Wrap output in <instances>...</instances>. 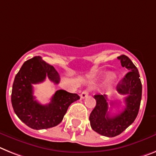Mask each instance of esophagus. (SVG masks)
<instances>
[{
	"label": "esophagus",
	"instance_id": "obj_1",
	"mask_svg": "<svg viewBox=\"0 0 156 156\" xmlns=\"http://www.w3.org/2000/svg\"><path fill=\"white\" fill-rule=\"evenodd\" d=\"M88 94H89V92H88V91H87V90H84V91H82V94H80L81 98H86V97L88 96Z\"/></svg>",
	"mask_w": 156,
	"mask_h": 156
}]
</instances>
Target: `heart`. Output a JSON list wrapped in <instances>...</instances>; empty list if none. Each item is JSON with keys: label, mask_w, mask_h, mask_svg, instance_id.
I'll list each match as a JSON object with an SVG mask.
<instances>
[{"label": "heart", "mask_w": 156, "mask_h": 156, "mask_svg": "<svg viewBox=\"0 0 156 156\" xmlns=\"http://www.w3.org/2000/svg\"><path fill=\"white\" fill-rule=\"evenodd\" d=\"M112 73H108V74H106V78H112Z\"/></svg>", "instance_id": "b5f03b06"}]
</instances>
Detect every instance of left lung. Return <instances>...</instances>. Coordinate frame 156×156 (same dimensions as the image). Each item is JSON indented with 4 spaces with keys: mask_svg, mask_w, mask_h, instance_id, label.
<instances>
[{
    "mask_svg": "<svg viewBox=\"0 0 156 156\" xmlns=\"http://www.w3.org/2000/svg\"><path fill=\"white\" fill-rule=\"evenodd\" d=\"M117 58L120 60L121 66L129 70L116 86L117 92L126 96L125 108L118 114L111 116L108 112L107 96L98 94L94 96L96 106L90 115V126L93 130L107 137L118 136L134 122L138 115L142 97V84L136 66L125 55Z\"/></svg>",
    "mask_w": 156,
    "mask_h": 156,
    "instance_id": "left-lung-1",
    "label": "left lung"
}]
</instances>
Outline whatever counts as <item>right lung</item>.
<instances>
[{"instance_id": "1", "label": "right lung", "mask_w": 156, "mask_h": 156, "mask_svg": "<svg viewBox=\"0 0 156 156\" xmlns=\"http://www.w3.org/2000/svg\"><path fill=\"white\" fill-rule=\"evenodd\" d=\"M48 77L58 84V72L40 56L27 60L14 79L12 90V105L16 116L31 129L40 130L58 125L63 119L68 107L80 97L66 90H58L48 105H41L33 96V84H38Z\"/></svg>"}]
</instances>
